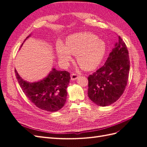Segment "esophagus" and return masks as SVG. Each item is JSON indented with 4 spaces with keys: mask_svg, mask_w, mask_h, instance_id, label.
Masks as SVG:
<instances>
[{
    "mask_svg": "<svg viewBox=\"0 0 147 147\" xmlns=\"http://www.w3.org/2000/svg\"><path fill=\"white\" fill-rule=\"evenodd\" d=\"M78 77V75L77 74H72L71 75V80H75Z\"/></svg>",
    "mask_w": 147,
    "mask_h": 147,
    "instance_id": "34e87169",
    "label": "esophagus"
}]
</instances>
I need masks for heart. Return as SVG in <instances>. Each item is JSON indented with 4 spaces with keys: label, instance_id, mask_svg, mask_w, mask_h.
I'll list each match as a JSON object with an SVG mask.
<instances>
[{
    "label": "heart",
    "instance_id": "b5f03b06",
    "mask_svg": "<svg viewBox=\"0 0 147 147\" xmlns=\"http://www.w3.org/2000/svg\"><path fill=\"white\" fill-rule=\"evenodd\" d=\"M56 51L59 59L67 62L71 55H76L78 65L84 70L95 69L103 59L105 45L96 35L90 32H79L69 35L65 45L57 43Z\"/></svg>",
    "mask_w": 147,
    "mask_h": 147
}]
</instances>
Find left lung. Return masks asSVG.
<instances>
[{
	"mask_svg": "<svg viewBox=\"0 0 147 147\" xmlns=\"http://www.w3.org/2000/svg\"><path fill=\"white\" fill-rule=\"evenodd\" d=\"M129 69L127 47L118 36V42L115 43L104 65L88 77V95L90 99L102 107L116 102L125 90Z\"/></svg>",
	"mask_w": 147,
	"mask_h": 147,
	"instance_id": "obj_1",
	"label": "left lung"
}]
</instances>
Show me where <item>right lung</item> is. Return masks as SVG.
<instances>
[{"instance_id": "right-lung-1", "label": "right lung", "mask_w": 147, "mask_h": 147, "mask_svg": "<svg viewBox=\"0 0 147 147\" xmlns=\"http://www.w3.org/2000/svg\"><path fill=\"white\" fill-rule=\"evenodd\" d=\"M15 72L24 94L37 107L50 112H56L63 107L67 96L66 90L70 80L67 71L53 69L47 78L36 83L26 82L16 70Z\"/></svg>"}]
</instances>
